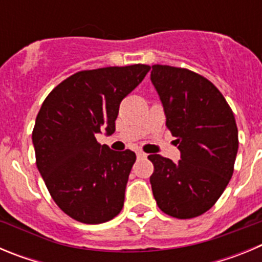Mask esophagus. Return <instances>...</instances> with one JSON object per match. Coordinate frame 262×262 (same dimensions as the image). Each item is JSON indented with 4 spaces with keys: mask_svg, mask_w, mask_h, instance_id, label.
<instances>
[{
    "mask_svg": "<svg viewBox=\"0 0 262 262\" xmlns=\"http://www.w3.org/2000/svg\"><path fill=\"white\" fill-rule=\"evenodd\" d=\"M136 156H138L139 159H143V157H147V154H144L143 151H138L136 152Z\"/></svg>",
    "mask_w": 262,
    "mask_h": 262,
    "instance_id": "esophagus-1",
    "label": "esophagus"
}]
</instances>
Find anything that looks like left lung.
<instances>
[{"instance_id": "8db88e82", "label": "left lung", "mask_w": 262, "mask_h": 262, "mask_svg": "<svg viewBox=\"0 0 262 262\" xmlns=\"http://www.w3.org/2000/svg\"><path fill=\"white\" fill-rule=\"evenodd\" d=\"M151 81L181 160L149 155L152 191L159 209L178 219L205 214L233 173L239 139L233 113L207 78L185 68L152 66Z\"/></svg>"}]
</instances>
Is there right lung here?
<instances>
[{
	"instance_id": "right-lung-1",
	"label": "right lung",
	"mask_w": 262,
	"mask_h": 262,
	"mask_svg": "<svg viewBox=\"0 0 262 262\" xmlns=\"http://www.w3.org/2000/svg\"><path fill=\"white\" fill-rule=\"evenodd\" d=\"M151 67L81 71L45 99L32 131L36 166L52 200L75 221L99 224L120 212L135 152L113 151L97 142L115 131L122 99Z\"/></svg>"
}]
</instances>
